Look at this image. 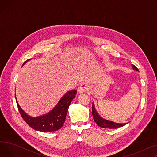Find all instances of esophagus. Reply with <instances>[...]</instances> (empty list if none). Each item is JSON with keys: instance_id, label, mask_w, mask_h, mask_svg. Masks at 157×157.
Wrapping results in <instances>:
<instances>
[{"instance_id": "1", "label": "esophagus", "mask_w": 157, "mask_h": 157, "mask_svg": "<svg viewBox=\"0 0 157 157\" xmlns=\"http://www.w3.org/2000/svg\"><path fill=\"white\" fill-rule=\"evenodd\" d=\"M88 87L86 83H82L78 88V92L79 94H82L88 91Z\"/></svg>"}]
</instances>
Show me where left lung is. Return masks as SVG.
Wrapping results in <instances>:
<instances>
[{
	"mask_svg": "<svg viewBox=\"0 0 157 157\" xmlns=\"http://www.w3.org/2000/svg\"><path fill=\"white\" fill-rule=\"evenodd\" d=\"M132 67L134 70H136L137 71H139L138 69L136 67V66L133 64H132ZM92 115L93 118L95 121V122L97 124L104 128H117L121 127H123L127 123H114L113 121L107 120L105 119H103L99 114H98L95 108L94 103H92Z\"/></svg>",
	"mask_w": 157,
	"mask_h": 157,
	"instance_id": "left-lung-1",
	"label": "left lung"
}]
</instances>
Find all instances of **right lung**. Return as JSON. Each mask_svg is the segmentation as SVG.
Segmentation results:
<instances>
[{
    "instance_id": "obj_1",
    "label": "right lung",
    "mask_w": 157,
    "mask_h": 157,
    "mask_svg": "<svg viewBox=\"0 0 157 157\" xmlns=\"http://www.w3.org/2000/svg\"><path fill=\"white\" fill-rule=\"evenodd\" d=\"M30 60L29 59L25 62L23 65ZM76 93L77 91L76 90L67 92L61 98L60 101L50 112L36 118L30 117L25 113L18 104L16 95L15 98L19 112L25 121L33 129L40 132H49L56 131L63 126L69 105L73 98L75 97Z\"/></svg>"
}]
</instances>
